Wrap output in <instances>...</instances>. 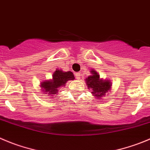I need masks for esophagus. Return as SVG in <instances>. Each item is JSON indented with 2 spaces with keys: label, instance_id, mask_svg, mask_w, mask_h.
Wrapping results in <instances>:
<instances>
[{
  "label": "esophagus",
  "instance_id": "34e87169",
  "mask_svg": "<svg viewBox=\"0 0 150 150\" xmlns=\"http://www.w3.org/2000/svg\"><path fill=\"white\" fill-rule=\"evenodd\" d=\"M75 76H76V78L77 79H80V76H81V74H80V72H78V73H76V74H75Z\"/></svg>",
  "mask_w": 150,
  "mask_h": 150
}]
</instances>
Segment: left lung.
<instances>
[{
  "mask_svg": "<svg viewBox=\"0 0 150 150\" xmlns=\"http://www.w3.org/2000/svg\"><path fill=\"white\" fill-rule=\"evenodd\" d=\"M91 75L85 79L88 89L92 90L91 93L98 100H102V97L108 94L112 88V82L108 79H101L100 76L94 69L91 71Z\"/></svg>",
  "mask_w": 150,
  "mask_h": 150,
  "instance_id": "obj_1",
  "label": "left lung"
}]
</instances>
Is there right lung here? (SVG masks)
<instances>
[{"instance_id":"right-lung-1","label":"right lung","mask_w":150,"mask_h":150,"mask_svg":"<svg viewBox=\"0 0 150 150\" xmlns=\"http://www.w3.org/2000/svg\"><path fill=\"white\" fill-rule=\"evenodd\" d=\"M74 75L71 71H63L57 69L53 74L52 78L40 82V88L43 93L48 94V96L57 95L59 90L64 88L68 81L74 80Z\"/></svg>"}]
</instances>
